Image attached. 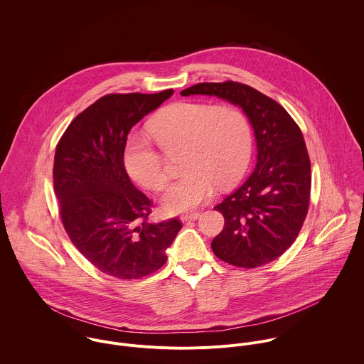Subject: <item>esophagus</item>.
<instances>
[{
    "label": "esophagus",
    "mask_w": 364,
    "mask_h": 364,
    "mask_svg": "<svg viewBox=\"0 0 364 364\" xmlns=\"http://www.w3.org/2000/svg\"><path fill=\"white\" fill-rule=\"evenodd\" d=\"M199 217H200V213L195 211V213L182 214V215H181V220H182V223H188V221H195V220H198Z\"/></svg>",
    "instance_id": "obj_1"
}]
</instances>
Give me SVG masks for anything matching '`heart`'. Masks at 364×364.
Here are the masks:
<instances>
[{"label": "heart", "instance_id": "obj_1", "mask_svg": "<svg viewBox=\"0 0 364 364\" xmlns=\"http://www.w3.org/2000/svg\"><path fill=\"white\" fill-rule=\"evenodd\" d=\"M149 130L166 154L183 150L181 166L185 172L161 199L166 213L200 206L213 195L215 183L227 188L237 182L251 158V124L234 105L175 102L156 113ZM123 161L127 173L147 189L158 191L168 179L164 156L146 139H130Z\"/></svg>", "mask_w": 364, "mask_h": 364}]
</instances>
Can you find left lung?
<instances>
[{
	"label": "left lung",
	"mask_w": 364,
	"mask_h": 364,
	"mask_svg": "<svg viewBox=\"0 0 364 364\" xmlns=\"http://www.w3.org/2000/svg\"><path fill=\"white\" fill-rule=\"evenodd\" d=\"M181 95L240 106L257 140L254 172L214 208L224 215V228L211 242L214 255L245 269L277 259L297 238L310 203L311 162L300 127L283 106L245 84L202 82Z\"/></svg>",
	"instance_id": "obj_1"
}]
</instances>
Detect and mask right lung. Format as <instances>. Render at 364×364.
I'll list each match as a JSON object with an SVG mask.
<instances>
[{"label":"right lung","instance_id":"1","mask_svg":"<svg viewBox=\"0 0 364 364\" xmlns=\"http://www.w3.org/2000/svg\"><path fill=\"white\" fill-rule=\"evenodd\" d=\"M173 94H110L81 112L60 139L53 166L63 225L75 248L117 279H140L166 262L178 218L147 223L151 200L130 181V129Z\"/></svg>","mask_w":364,"mask_h":364}]
</instances>
